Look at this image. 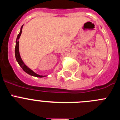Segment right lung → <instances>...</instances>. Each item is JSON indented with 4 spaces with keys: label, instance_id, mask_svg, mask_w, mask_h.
Returning a JSON list of instances; mask_svg holds the SVG:
<instances>
[{
    "label": "right lung",
    "instance_id": "add662e5",
    "mask_svg": "<svg viewBox=\"0 0 120 120\" xmlns=\"http://www.w3.org/2000/svg\"><path fill=\"white\" fill-rule=\"evenodd\" d=\"M23 25H22V27H21L20 29V33L19 34V35H17V37L16 41H15V58H16V60L17 61L18 64H19V65L22 67V69L24 71L26 72V73H27L28 75H30V76H35V77H45L47 76H42V75H39L38 74H37L36 73H35L34 71L32 70L31 69H30L27 65L24 63V62L22 60V58L20 56V52H19V38L20 37L21 34H22V28H23Z\"/></svg>",
    "mask_w": 120,
    "mask_h": 120
}]
</instances>
